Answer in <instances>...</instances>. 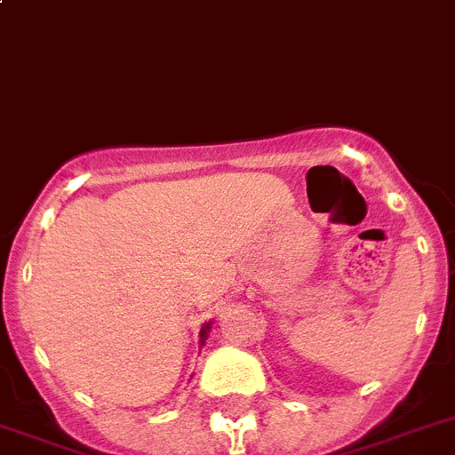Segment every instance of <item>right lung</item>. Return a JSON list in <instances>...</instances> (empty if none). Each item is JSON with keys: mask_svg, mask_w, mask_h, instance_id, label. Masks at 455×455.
<instances>
[{"mask_svg": "<svg viewBox=\"0 0 455 455\" xmlns=\"http://www.w3.org/2000/svg\"><path fill=\"white\" fill-rule=\"evenodd\" d=\"M208 331H210V323L205 328H201V342H204V339H205V333H208Z\"/></svg>", "mask_w": 455, "mask_h": 455, "instance_id": "add662e5", "label": "right lung"}]
</instances>
